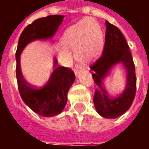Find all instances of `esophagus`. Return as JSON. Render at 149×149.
Listing matches in <instances>:
<instances>
[{"mask_svg":"<svg viewBox=\"0 0 149 149\" xmlns=\"http://www.w3.org/2000/svg\"><path fill=\"white\" fill-rule=\"evenodd\" d=\"M81 67H80L79 65H77V66H75L74 67V72L76 75L79 74V72H81Z\"/></svg>","mask_w":149,"mask_h":149,"instance_id":"34e87169","label":"esophagus"}]
</instances>
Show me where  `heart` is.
<instances>
[{
	"label": "heart",
	"instance_id": "1",
	"mask_svg": "<svg viewBox=\"0 0 149 149\" xmlns=\"http://www.w3.org/2000/svg\"><path fill=\"white\" fill-rule=\"evenodd\" d=\"M103 36L99 24L92 18H84L68 29L63 37L66 46H77L76 54L79 60L88 61L100 52Z\"/></svg>",
	"mask_w": 149,
	"mask_h": 149
}]
</instances>
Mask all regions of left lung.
<instances>
[{
  "label": "left lung",
  "mask_w": 149,
  "mask_h": 149,
  "mask_svg": "<svg viewBox=\"0 0 149 149\" xmlns=\"http://www.w3.org/2000/svg\"><path fill=\"white\" fill-rule=\"evenodd\" d=\"M106 33L102 55L90 66L96 90L93 102L97 112L105 118H116L131 107L136 92V77L132 56L125 37L118 28L105 21ZM116 63H122L127 70V84L124 93L113 98L103 87V77Z\"/></svg>",
  "instance_id": "8db88e82"
}]
</instances>
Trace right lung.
<instances>
[{
    "label": "right lung",
    "instance_id": "right-lung-1",
    "mask_svg": "<svg viewBox=\"0 0 149 149\" xmlns=\"http://www.w3.org/2000/svg\"><path fill=\"white\" fill-rule=\"evenodd\" d=\"M63 18L64 16L61 15H50L35 20L21 34L16 52V75L21 98L33 112L47 117L58 115L63 111L67 103L68 89L75 81L74 72L69 68L57 66L55 60V70L49 82L43 87L37 88L26 82L21 74L20 55L31 41L52 37L62 23Z\"/></svg>",
    "mask_w": 149,
    "mask_h": 149
}]
</instances>
